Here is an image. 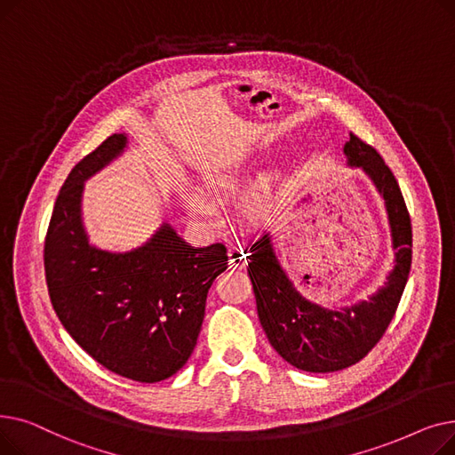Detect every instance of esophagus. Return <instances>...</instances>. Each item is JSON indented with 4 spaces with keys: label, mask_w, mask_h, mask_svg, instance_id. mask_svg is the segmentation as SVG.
Returning <instances> with one entry per match:
<instances>
[{
    "label": "esophagus",
    "mask_w": 455,
    "mask_h": 455,
    "mask_svg": "<svg viewBox=\"0 0 455 455\" xmlns=\"http://www.w3.org/2000/svg\"><path fill=\"white\" fill-rule=\"evenodd\" d=\"M228 264L232 269H243L247 266V256L242 247H230L228 249Z\"/></svg>",
    "instance_id": "obj_1"
}]
</instances>
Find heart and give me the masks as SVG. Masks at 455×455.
Instances as JSON below:
<instances>
[{
    "mask_svg": "<svg viewBox=\"0 0 455 455\" xmlns=\"http://www.w3.org/2000/svg\"><path fill=\"white\" fill-rule=\"evenodd\" d=\"M261 164H264V156L235 158L225 164L221 170L208 175L206 188L215 199L227 201L240 194V191L258 175ZM276 188L278 177L275 173L261 175L254 182V186L251 188L247 197L242 203V213L247 221L259 223L267 218L276 197ZM188 206L196 215H212V206L201 197H191L188 201Z\"/></svg>",
    "mask_w": 455,
    "mask_h": 455,
    "instance_id": "heart-1",
    "label": "heart"
}]
</instances>
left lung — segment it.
<instances>
[{
    "label": "left lung",
    "instance_id": "1",
    "mask_svg": "<svg viewBox=\"0 0 455 455\" xmlns=\"http://www.w3.org/2000/svg\"><path fill=\"white\" fill-rule=\"evenodd\" d=\"M343 151L348 165L362 167L386 201L396 254L384 288L369 300L336 312L306 300L295 290L278 264L271 234L261 235L249 254L247 273L261 328L285 362L307 372H333L363 360L393 321L411 269V220L389 165L355 134H350Z\"/></svg>",
    "mask_w": 455,
    "mask_h": 455
}]
</instances>
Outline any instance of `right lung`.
Segmentation results:
<instances>
[{"label":"right lung","instance_id":"add662e5","mask_svg":"<svg viewBox=\"0 0 455 455\" xmlns=\"http://www.w3.org/2000/svg\"><path fill=\"white\" fill-rule=\"evenodd\" d=\"M127 148L112 134L69 172L44 245L47 291L76 343L105 369L143 384L173 376L197 345L212 282L228 267L223 243L191 247L164 223L131 252L90 245L84 180Z\"/></svg>","mask_w":455,"mask_h":455}]
</instances>
